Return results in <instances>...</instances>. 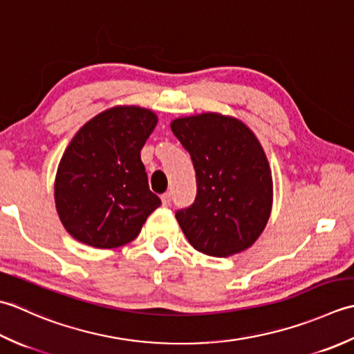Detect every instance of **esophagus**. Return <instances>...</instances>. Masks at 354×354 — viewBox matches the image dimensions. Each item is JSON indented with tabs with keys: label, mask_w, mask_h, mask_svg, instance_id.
<instances>
[{
	"label": "esophagus",
	"mask_w": 354,
	"mask_h": 354,
	"mask_svg": "<svg viewBox=\"0 0 354 354\" xmlns=\"http://www.w3.org/2000/svg\"><path fill=\"white\" fill-rule=\"evenodd\" d=\"M160 198H162V205H163V206H169V205H171V194H169V192L163 194V196H162Z\"/></svg>",
	"instance_id": "34e87169"
}]
</instances>
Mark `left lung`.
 <instances>
[{
	"label": "left lung",
	"mask_w": 354,
	"mask_h": 354,
	"mask_svg": "<svg viewBox=\"0 0 354 354\" xmlns=\"http://www.w3.org/2000/svg\"><path fill=\"white\" fill-rule=\"evenodd\" d=\"M171 129L191 154L197 177L196 201L176 214L187 241L218 258L249 249L273 203L272 171L255 133L220 113L177 118Z\"/></svg>",
	"instance_id": "left-lung-1"
}]
</instances>
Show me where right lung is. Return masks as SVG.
Returning a JSON list of instances; mask_svg holds the SVG:
<instances>
[{
  "label": "right lung",
  "mask_w": 354,
  "mask_h": 354,
  "mask_svg": "<svg viewBox=\"0 0 354 354\" xmlns=\"http://www.w3.org/2000/svg\"><path fill=\"white\" fill-rule=\"evenodd\" d=\"M157 122L149 108L116 105L96 114L71 139L57 165L55 203L75 240L96 249L125 246L160 206L140 160Z\"/></svg>",
  "instance_id": "right-lung-1"
}]
</instances>
